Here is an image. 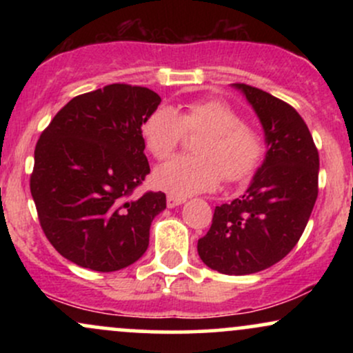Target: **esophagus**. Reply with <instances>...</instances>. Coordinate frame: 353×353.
Instances as JSON below:
<instances>
[{"label": "esophagus", "instance_id": "34e87169", "mask_svg": "<svg viewBox=\"0 0 353 353\" xmlns=\"http://www.w3.org/2000/svg\"><path fill=\"white\" fill-rule=\"evenodd\" d=\"M182 202H185L184 197L172 196V194H169L168 199H165V204H168V208H176V205H181Z\"/></svg>", "mask_w": 353, "mask_h": 353}]
</instances>
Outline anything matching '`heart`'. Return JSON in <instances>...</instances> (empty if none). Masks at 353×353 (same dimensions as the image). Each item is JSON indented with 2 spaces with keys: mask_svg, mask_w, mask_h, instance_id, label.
Returning <instances> with one entry per match:
<instances>
[{
  "mask_svg": "<svg viewBox=\"0 0 353 353\" xmlns=\"http://www.w3.org/2000/svg\"><path fill=\"white\" fill-rule=\"evenodd\" d=\"M184 134L196 136V156L177 157L156 169L154 184L172 196H192L212 190L224 177L229 184L249 181L267 154L261 129L244 123L234 108L221 99H197L176 111L154 109L143 124V139L156 161H165L179 149Z\"/></svg>",
  "mask_w": 353,
  "mask_h": 353,
  "instance_id": "heart-1",
  "label": "heart"
}]
</instances>
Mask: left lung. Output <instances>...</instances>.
<instances>
[{"label": "left lung", "instance_id": "1", "mask_svg": "<svg viewBox=\"0 0 353 353\" xmlns=\"http://www.w3.org/2000/svg\"><path fill=\"white\" fill-rule=\"evenodd\" d=\"M265 131L267 156L241 199L214 209L197 242L205 265L228 275L264 270L301 239L319 194V151L295 109L262 89L236 83Z\"/></svg>", "mask_w": 353, "mask_h": 353}]
</instances>
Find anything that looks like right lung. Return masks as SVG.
<instances>
[{"label": "right lung", "instance_id": "add662e5", "mask_svg": "<svg viewBox=\"0 0 353 353\" xmlns=\"http://www.w3.org/2000/svg\"><path fill=\"white\" fill-rule=\"evenodd\" d=\"M159 103L148 88L108 84L72 98L39 136L31 196L44 236L68 261L114 272L148 249L165 194H132L151 172L141 128Z\"/></svg>", "mask_w": 353, "mask_h": 353}]
</instances>
